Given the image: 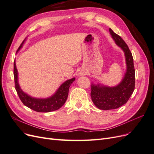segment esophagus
Wrapping results in <instances>:
<instances>
[{"label": "esophagus", "mask_w": 154, "mask_h": 154, "mask_svg": "<svg viewBox=\"0 0 154 154\" xmlns=\"http://www.w3.org/2000/svg\"><path fill=\"white\" fill-rule=\"evenodd\" d=\"M83 73H80V75H83Z\"/></svg>", "instance_id": "34e87169"}]
</instances>
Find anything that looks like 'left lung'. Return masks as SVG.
Masks as SVG:
<instances>
[{
  "label": "left lung",
  "instance_id": "left-lung-1",
  "mask_svg": "<svg viewBox=\"0 0 154 154\" xmlns=\"http://www.w3.org/2000/svg\"><path fill=\"white\" fill-rule=\"evenodd\" d=\"M109 32L116 44L123 51L127 69L122 82L116 86L109 87L92 83L91 96L93 103L98 109L105 110L118 109L125 104L135 88V69L132 53L122 37L110 28Z\"/></svg>",
  "mask_w": 154,
  "mask_h": 154
}]
</instances>
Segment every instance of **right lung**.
I'll list each match as a JSON object with an SVG mask.
<instances>
[{"mask_svg": "<svg viewBox=\"0 0 154 154\" xmlns=\"http://www.w3.org/2000/svg\"><path fill=\"white\" fill-rule=\"evenodd\" d=\"M25 41L26 39L22 42L19 48L18 49L17 52L22 48ZM14 79H15V89L23 104L38 112H49L61 108L67 99L70 86L75 80V78H73L63 82L53 95L47 98H36L26 94L21 89L18 83V71L15 61L14 62Z\"/></svg>", "mask_w": 154, "mask_h": 154, "instance_id": "right-lung-1", "label": "right lung"}]
</instances>
